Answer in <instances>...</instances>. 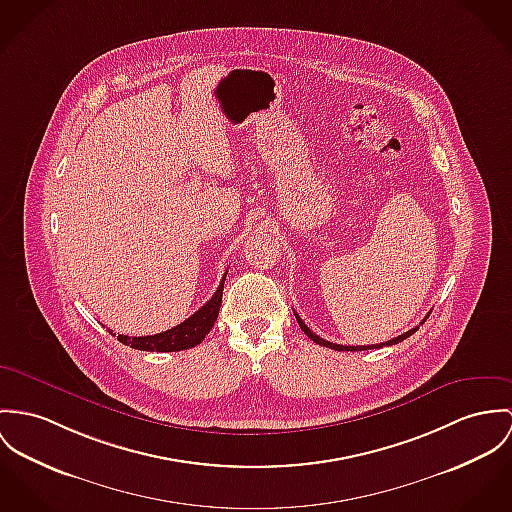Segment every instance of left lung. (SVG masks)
Listing matches in <instances>:
<instances>
[{
    "instance_id": "1",
    "label": "left lung",
    "mask_w": 512,
    "mask_h": 512,
    "mask_svg": "<svg viewBox=\"0 0 512 512\" xmlns=\"http://www.w3.org/2000/svg\"><path fill=\"white\" fill-rule=\"evenodd\" d=\"M428 317V315H426ZM295 319H297V323H299V326H301V330L313 340V342H317L319 346H326V348H330V350H338V352H362V350H372V348H383V346H393V344H399V342H403L405 338H409L411 334H415L417 332V328H411V330H407L405 334H401V336H397V338H393V340H387V342H381V344H370V346H342V344H334V342H328V340H325V338H321L319 334H315L309 326L305 325L303 321H301V317L295 313ZM426 321V319H424ZM422 321V323H424Z\"/></svg>"
}]
</instances>
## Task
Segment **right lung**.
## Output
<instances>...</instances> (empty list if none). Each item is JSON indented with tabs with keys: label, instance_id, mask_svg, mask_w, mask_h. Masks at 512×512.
<instances>
[{
	"label": "right lung",
	"instance_id": "obj_1",
	"mask_svg": "<svg viewBox=\"0 0 512 512\" xmlns=\"http://www.w3.org/2000/svg\"><path fill=\"white\" fill-rule=\"evenodd\" d=\"M225 278H227V274L221 279V285L217 287L215 295L182 325L174 326L160 334H152V336L117 334V340L123 342L125 346H131L135 350H144V352H180V350H189V348L201 344L219 317Z\"/></svg>",
	"mask_w": 512,
	"mask_h": 512
}]
</instances>
